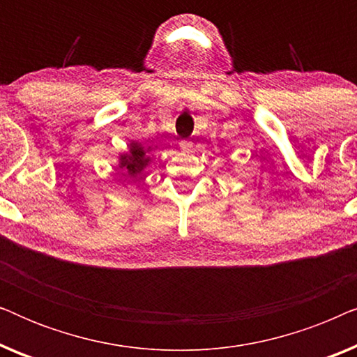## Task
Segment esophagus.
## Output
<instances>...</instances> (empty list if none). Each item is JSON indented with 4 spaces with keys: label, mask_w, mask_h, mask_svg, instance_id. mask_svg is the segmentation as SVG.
<instances>
[{
    "label": "esophagus",
    "mask_w": 357,
    "mask_h": 357,
    "mask_svg": "<svg viewBox=\"0 0 357 357\" xmlns=\"http://www.w3.org/2000/svg\"><path fill=\"white\" fill-rule=\"evenodd\" d=\"M180 149H182L183 153H190V151H192V143H190V141H182V143H180Z\"/></svg>",
    "instance_id": "esophagus-1"
}]
</instances>
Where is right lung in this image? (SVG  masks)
Masks as SVG:
<instances>
[{
    "label": "right lung",
    "instance_id": "right-lung-1",
    "mask_svg": "<svg viewBox=\"0 0 357 357\" xmlns=\"http://www.w3.org/2000/svg\"><path fill=\"white\" fill-rule=\"evenodd\" d=\"M151 148H144L139 143H131L130 144V153L120 155V164L119 167L125 172H128L130 177H136L141 170H143L149 162L148 153Z\"/></svg>",
    "mask_w": 357,
    "mask_h": 357
}]
</instances>
